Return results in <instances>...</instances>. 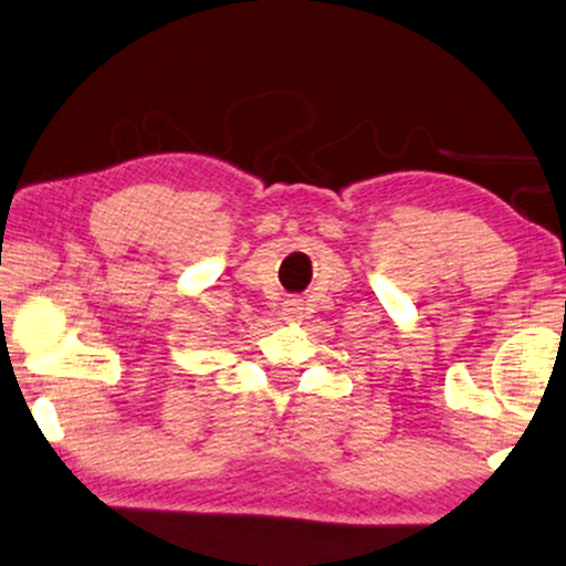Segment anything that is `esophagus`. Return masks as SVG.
Here are the masks:
<instances>
[{"mask_svg": "<svg viewBox=\"0 0 566 566\" xmlns=\"http://www.w3.org/2000/svg\"><path fill=\"white\" fill-rule=\"evenodd\" d=\"M302 302L300 300H286L284 302V321H290V323H297L300 317H302Z\"/></svg>", "mask_w": 566, "mask_h": 566, "instance_id": "34e87169", "label": "esophagus"}]
</instances>
